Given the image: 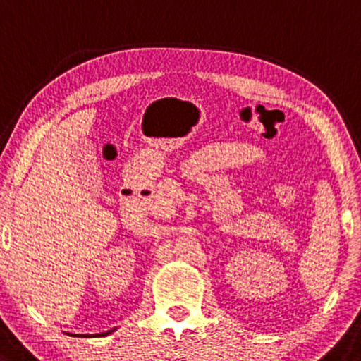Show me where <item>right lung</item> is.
Instances as JSON below:
<instances>
[{
  "mask_svg": "<svg viewBox=\"0 0 361 361\" xmlns=\"http://www.w3.org/2000/svg\"><path fill=\"white\" fill-rule=\"evenodd\" d=\"M112 331H114V329H111V331H107V333H102V334H95V336H107V334H111V333H112ZM76 336H78V334H76Z\"/></svg>",
  "mask_w": 361,
  "mask_h": 361,
  "instance_id": "1",
  "label": "right lung"
}]
</instances>
